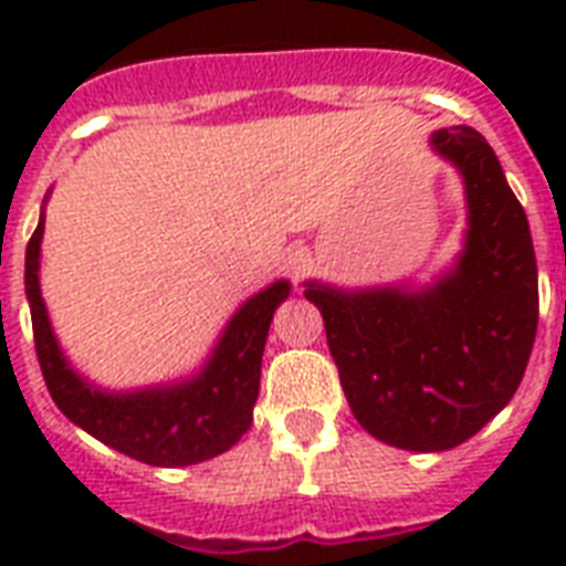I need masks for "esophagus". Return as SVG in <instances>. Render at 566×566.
Instances as JSON below:
<instances>
[{"mask_svg": "<svg viewBox=\"0 0 566 566\" xmlns=\"http://www.w3.org/2000/svg\"><path fill=\"white\" fill-rule=\"evenodd\" d=\"M302 266H305V252H296V255L291 258V273H300Z\"/></svg>", "mask_w": 566, "mask_h": 566, "instance_id": "obj_1", "label": "esophagus"}]
</instances>
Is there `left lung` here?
I'll list each match as a JSON object with an SVG mask.
<instances>
[{
    "mask_svg": "<svg viewBox=\"0 0 566 566\" xmlns=\"http://www.w3.org/2000/svg\"><path fill=\"white\" fill-rule=\"evenodd\" d=\"M464 185L461 252L429 282L308 279L346 402L381 443L461 447L517 394L537 332V261L523 205L475 128L429 135Z\"/></svg>",
    "mask_w": 566,
    "mask_h": 566,
    "instance_id": "left-lung-1",
    "label": "left lung"
}]
</instances>
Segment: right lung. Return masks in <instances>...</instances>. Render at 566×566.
Listing matches in <instances>:
<instances>
[{
	"mask_svg": "<svg viewBox=\"0 0 566 566\" xmlns=\"http://www.w3.org/2000/svg\"><path fill=\"white\" fill-rule=\"evenodd\" d=\"M49 193L43 196L40 222L25 249V300L40 370L66 420L105 447L153 467H190L234 447L252 426L266 335L275 308L291 296V282L275 279L264 291L252 293L231 314L208 358L190 376L128 390L102 387L66 358L40 293V243Z\"/></svg>",
	"mask_w": 566,
	"mask_h": 566,
	"instance_id": "obj_1",
	"label": "right lung"
}]
</instances>
